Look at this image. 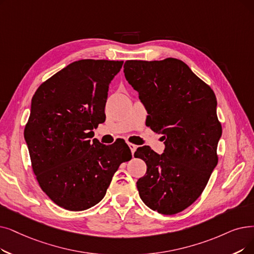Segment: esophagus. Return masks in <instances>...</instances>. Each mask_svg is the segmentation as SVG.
Wrapping results in <instances>:
<instances>
[{
  "label": "esophagus",
  "mask_w": 254,
  "mask_h": 254,
  "mask_svg": "<svg viewBox=\"0 0 254 254\" xmlns=\"http://www.w3.org/2000/svg\"><path fill=\"white\" fill-rule=\"evenodd\" d=\"M127 145H128V147H129V149H130L131 153H134V152L136 151V149H137V145H135L134 143H129V142H127Z\"/></svg>",
  "instance_id": "esophagus-1"
}]
</instances>
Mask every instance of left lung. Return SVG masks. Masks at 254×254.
<instances>
[{"label":"left lung","instance_id":"1","mask_svg":"<svg viewBox=\"0 0 254 254\" xmlns=\"http://www.w3.org/2000/svg\"><path fill=\"white\" fill-rule=\"evenodd\" d=\"M127 81L145 105L146 126L163 135L165 150L138 147L146 163L137 182L142 201L164 215L178 214L201 195L218 163L222 127L213 89L182 60H127Z\"/></svg>","mask_w":254,"mask_h":254}]
</instances>
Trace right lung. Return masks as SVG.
I'll list each match as a JSON object with an SVG mask.
<instances>
[{
  "label": "right lung",
  "mask_w": 254,
  "mask_h": 254,
  "mask_svg": "<svg viewBox=\"0 0 254 254\" xmlns=\"http://www.w3.org/2000/svg\"><path fill=\"white\" fill-rule=\"evenodd\" d=\"M124 61L83 59L43 82L25 127L32 170L57 205L80 212L100 202L120 164L131 159L124 139L92 138L103 124L110 82Z\"/></svg>",
  "instance_id": "1"
}]
</instances>
